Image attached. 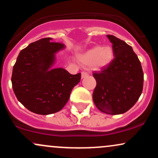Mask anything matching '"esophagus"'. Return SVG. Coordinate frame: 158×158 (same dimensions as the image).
Listing matches in <instances>:
<instances>
[{
  "label": "esophagus",
  "instance_id": "esophagus-1",
  "mask_svg": "<svg viewBox=\"0 0 158 158\" xmlns=\"http://www.w3.org/2000/svg\"><path fill=\"white\" fill-rule=\"evenodd\" d=\"M88 76V73L86 72H81V79H84V78L87 77Z\"/></svg>",
  "mask_w": 158,
  "mask_h": 158
}]
</instances>
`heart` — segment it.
Listing matches in <instances>:
<instances>
[{
    "label": "heart",
    "instance_id": "b5f03b06",
    "mask_svg": "<svg viewBox=\"0 0 158 158\" xmlns=\"http://www.w3.org/2000/svg\"><path fill=\"white\" fill-rule=\"evenodd\" d=\"M114 57V50L110 46H94L80 54L79 61L83 66L99 70L108 68L113 61Z\"/></svg>",
    "mask_w": 158,
    "mask_h": 158
}]
</instances>
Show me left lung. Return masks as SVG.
I'll list each match as a JSON object with an SVG mask.
<instances>
[{
    "instance_id": "8db88e82",
    "label": "left lung",
    "mask_w": 158,
    "mask_h": 158,
    "mask_svg": "<svg viewBox=\"0 0 158 158\" xmlns=\"http://www.w3.org/2000/svg\"><path fill=\"white\" fill-rule=\"evenodd\" d=\"M107 37L113 44L114 59L108 68L93 73L97 81L93 100L100 111L116 115L128 111L138 100L143 91V72L130 45L114 35Z\"/></svg>"
}]
</instances>
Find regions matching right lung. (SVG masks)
I'll use <instances>...</instances> for the list:
<instances>
[{"mask_svg":"<svg viewBox=\"0 0 158 158\" xmlns=\"http://www.w3.org/2000/svg\"><path fill=\"white\" fill-rule=\"evenodd\" d=\"M44 38L20 52L12 75L18 100L30 111L41 115L56 113L68 102L81 73L72 75L64 68H52L56 54L65 46Z\"/></svg>","mask_w":158,"mask_h":158,"instance_id":"right-lung-1","label":"right lung"}]
</instances>
